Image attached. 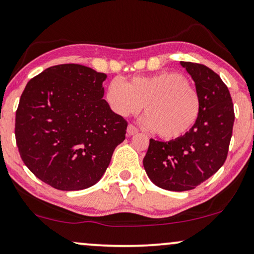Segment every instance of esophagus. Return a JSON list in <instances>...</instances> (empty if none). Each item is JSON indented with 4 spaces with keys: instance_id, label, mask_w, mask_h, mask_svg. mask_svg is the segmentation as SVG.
Listing matches in <instances>:
<instances>
[{
    "instance_id": "obj_1",
    "label": "esophagus",
    "mask_w": 254,
    "mask_h": 254,
    "mask_svg": "<svg viewBox=\"0 0 254 254\" xmlns=\"http://www.w3.org/2000/svg\"><path fill=\"white\" fill-rule=\"evenodd\" d=\"M137 128L136 127H134L133 125H128V127H127V135L128 136H131V135H135V134H137Z\"/></svg>"
}]
</instances>
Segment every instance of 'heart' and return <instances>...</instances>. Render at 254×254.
Here are the masks:
<instances>
[{"label": "heart", "instance_id": "b5f03b06", "mask_svg": "<svg viewBox=\"0 0 254 254\" xmlns=\"http://www.w3.org/2000/svg\"><path fill=\"white\" fill-rule=\"evenodd\" d=\"M111 110L120 117L140 112L141 124L156 130L164 140H175L186 135L198 120L200 97L183 74L173 71L142 77H133L126 83L113 79L105 93Z\"/></svg>", "mask_w": 254, "mask_h": 254}]
</instances>
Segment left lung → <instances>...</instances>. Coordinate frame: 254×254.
Returning <instances> with one entry per match:
<instances>
[{
	"mask_svg": "<svg viewBox=\"0 0 254 254\" xmlns=\"http://www.w3.org/2000/svg\"><path fill=\"white\" fill-rule=\"evenodd\" d=\"M195 81L200 114L179 139H150L143 167L151 182L170 191L195 189L216 174L228 156L235 123L231 95L216 72L205 65L181 62Z\"/></svg>",
	"mask_w": 254,
	"mask_h": 254,
	"instance_id": "obj_1",
	"label": "left lung"
}]
</instances>
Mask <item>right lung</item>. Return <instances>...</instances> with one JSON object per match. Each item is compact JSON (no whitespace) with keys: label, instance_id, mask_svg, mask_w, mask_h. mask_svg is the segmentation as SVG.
Segmentation results:
<instances>
[{"label":"right lung","instance_id":"1","mask_svg":"<svg viewBox=\"0 0 254 254\" xmlns=\"http://www.w3.org/2000/svg\"><path fill=\"white\" fill-rule=\"evenodd\" d=\"M107 75L62 64L32 78L19 99L15 136L19 155L36 177L64 191L100 181L127 121L104 99Z\"/></svg>","mask_w":254,"mask_h":254}]
</instances>
